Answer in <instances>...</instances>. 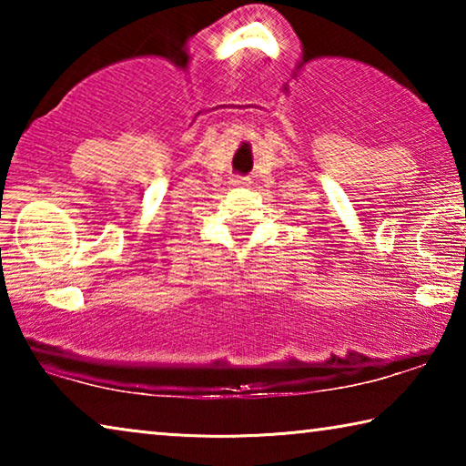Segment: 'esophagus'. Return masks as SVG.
Here are the masks:
<instances>
[{"label":"esophagus","instance_id":"1","mask_svg":"<svg viewBox=\"0 0 466 466\" xmlns=\"http://www.w3.org/2000/svg\"><path fill=\"white\" fill-rule=\"evenodd\" d=\"M234 185H240V187H247V185H250V183H248V180H244V178H242V180H234Z\"/></svg>","mask_w":466,"mask_h":466}]
</instances>
